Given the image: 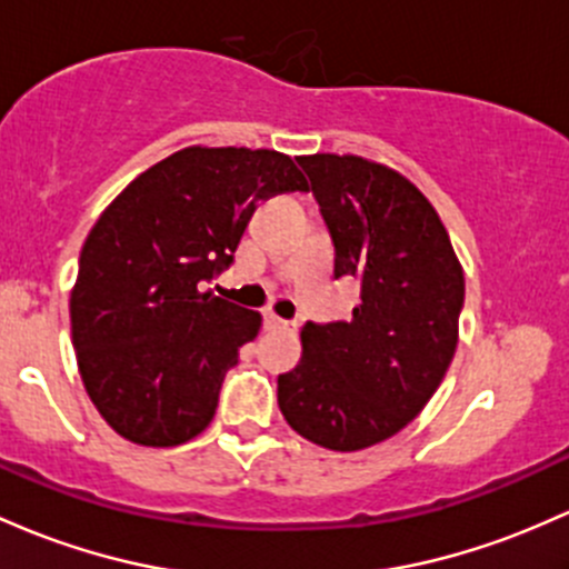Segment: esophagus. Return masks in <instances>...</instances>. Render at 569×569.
Returning <instances> with one entry per match:
<instances>
[{
  "label": "esophagus",
  "mask_w": 569,
  "mask_h": 569,
  "mask_svg": "<svg viewBox=\"0 0 569 569\" xmlns=\"http://www.w3.org/2000/svg\"><path fill=\"white\" fill-rule=\"evenodd\" d=\"M264 327L267 329H291V332H295L297 323L295 321H286V318H280V316H274V313H264Z\"/></svg>",
  "instance_id": "1"
}]
</instances>
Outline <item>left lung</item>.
I'll return each mask as SVG.
<instances>
[{
  "instance_id": "8db88e82",
  "label": "left lung",
  "mask_w": 569,
  "mask_h": 569,
  "mask_svg": "<svg viewBox=\"0 0 569 569\" xmlns=\"http://www.w3.org/2000/svg\"><path fill=\"white\" fill-rule=\"evenodd\" d=\"M335 246V278L359 283L351 321L302 327V359L278 376L289 427L329 451L389 440L421 413L459 340L465 274L440 216L408 178L361 156H299Z\"/></svg>"
}]
</instances>
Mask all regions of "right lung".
Wrapping results in <instances>:
<instances>
[{
    "label": "right lung",
    "mask_w": 569,
    "mask_h": 569,
    "mask_svg": "<svg viewBox=\"0 0 569 569\" xmlns=\"http://www.w3.org/2000/svg\"><path fill=\"white\" fill-rule=\"evenodd\" d=\"M308 189L278 151L193 146L134 178L99 216L70 297L72 346L118 435L167 448L213 421L261 316L202 286L232 264L261 199Z\"/></svg>",
    "instance_id": "obj_1"
}]
</instances>
